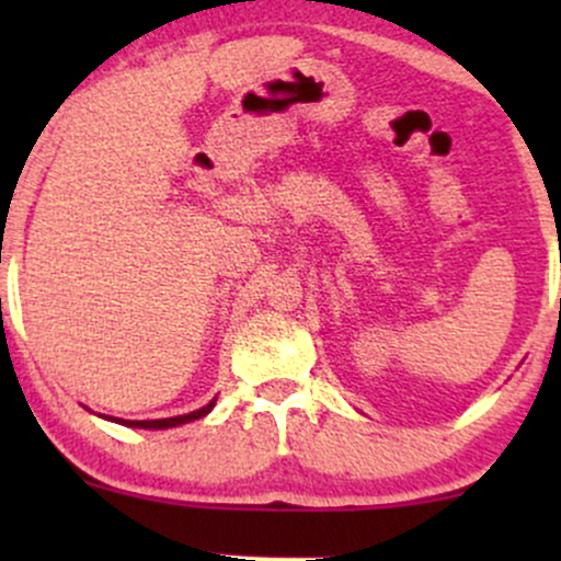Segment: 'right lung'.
I'll return each instance as SVG.
<instances>
[{"label": "right lung", "mask_w": 561, "mask_h": 561, "mask_svg": "<svg viewBox=\"0 0 561 561\" xmlns=\"http://www.w3.org/2000/svg\"><path fill=\"white\" fill-rule=\"evenodd\" d=\"M216 405V398L210 401L208 405H203V409L192 411V414H184V416H169V420H141V422H134V420H111L118 422V424H126V427H139V430H169V427H179V424H186V422H195V420H203L205 414H208L210 409Z\"/></svg>", "instance_id": "right-lung-1"}]
</instances>
